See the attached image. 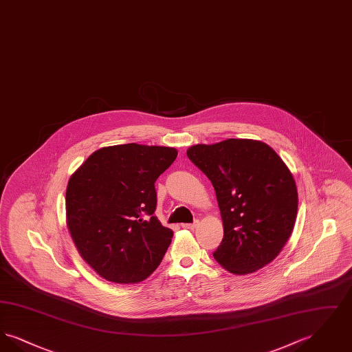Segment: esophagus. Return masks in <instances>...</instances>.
<instances>
[{"label": "esophagus", "instance_id": "obj_1", "mask_svg": "<svg viewBox=\"0 0 352 352\" xmlns=\"http://www.w3.org/2000/svg\"><path fill=\"white\" fill-rule=\"evenodd\" d=\"M197 226H198V220L194 221V223H184V224H182V228H186V230H194Z\"/></svg>", "mask_w": 352, "mask_h": 352}]
</instances>
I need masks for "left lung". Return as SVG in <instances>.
I'll use <instances>...</instances> for the list:
<instances>
[{"label":"left lung","mask_w":352,"mask_h":352,"mask_svg":"<svg viewBox=\"0 0 352 352\" xmlns=\"http://www.w3.org/2000/svg\"><path fill=\"white\" fill-rule=\"evenodd\" d=\"M187 157L217 192L224 234L215 260L240 276L268 265L293 232L298 210L296 181L284 161L250 138L197 144Z\"/></svg>","instance_id":"left-lung-1"}]
</instances>
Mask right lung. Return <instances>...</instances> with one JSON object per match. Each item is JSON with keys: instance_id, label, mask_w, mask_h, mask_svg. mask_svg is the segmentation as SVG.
<instances>
[{"instance_id": "obj_1", "label": "right lung", "mask_w": 352, "mask_h": 352, "mask_svg": "<svg viewBox=\"0 0 352 352\" xmlns=\"http://www.w3.org/2000/svg\"><path fill=\"white\" fill-rule=\"evenodd\" d=\"M177 154L155 145L104 146L71 175L68 231L84 261L107 281L137 284L161 264L173 231L154 217V182Z\"/></svg>"}]
</instances>
